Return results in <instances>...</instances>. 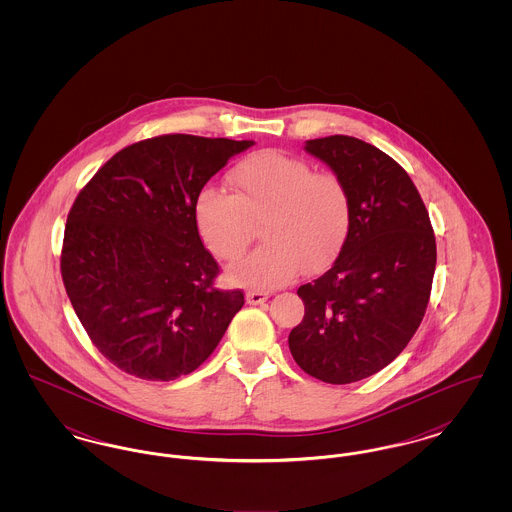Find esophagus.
Wrapping results in <instances>:
<instances>
[{
	"label": "esophagus",
	"mask_w": 512,
	"mask_h": 512,
	"mask_svg": "<svg viewBox=\"0 0 512 512\" xmlns=\"http://www.w3.org/2000/svg\"><path fill=\"white\" fill-rule=\"evenodd\" d=\"M268 297L270 295L267 292H259V290H251V292L245 293V299H247L249 305H263Z\"/></svg>",
	"instance_id": "obj_1"
}]
</instances>
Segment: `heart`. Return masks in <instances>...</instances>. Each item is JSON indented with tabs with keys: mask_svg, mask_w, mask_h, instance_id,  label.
Listing matches in <instances>:
<instances>
[{
	"mask_svg": "<svg viewBox=\"0 0 512 512\" xmlns=\"http://www.w3.org/2000/svg\"><path fill=\"white\" fill-rule=\"evenodd\" d=\"M236 194L203 188L194 203L197 232L222 261L244 255L263 220L267 244L228 270V280L247 288L288 284L303 268L318 272L332 263L345 242L351 201L340 178L313 172L311 165L280 151H259L230 174Z\"/></svg>",
	"mask_w": 512,
	"mask_h": 512,
	"instance_id": "1",
	"label": "heart"
}]
</instances>
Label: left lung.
<instances>
[{
    "instance_id": "obj_1",
    "label": "left lung",
    "mask_w": 512,
    "mask_h": 512,
    "mask_svg": "<svg viewBox=\"0 0 512 512\" xmlns=\"http://www.w3.org/2000/svg\"><path fill=\"white\" fill-rule=\"evenodd\" d=\"M305 151L345 184L351 219L332 268L297 290L305 317L288 343L309 376L351 384L390 365L418 330L436 238L413 180L378 147L338 134L307 140Z\"/></svg>"
}]
</instances>
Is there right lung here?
<instances>
[{"mask_svg":"<svg viewBox=\"0 0 512 512\" xmlns=\"http://www.w3.org/2000/svg\"><path fill=\"white\" fill-rule=\"evenodd\" d=\"M253 140L167 134L115 153L74 199L61 276L99 353L122 372L171 382L222 340L244 292L213 286L194 203Z\"/></svg>","mask_w":512,"mask_h":512,"instance_id":"add662e5","label":"right lung"}]
</instances>
